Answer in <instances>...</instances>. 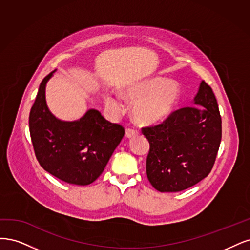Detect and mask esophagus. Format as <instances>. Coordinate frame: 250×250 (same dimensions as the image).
I'll return each instance as SVG.
<instances>
[{"mask_svg": "<svg viewBox=\"0 0 250 250\" xmlns=\"http://www.w3.org/2000/svg\"><path fill=\"white\" fill-rule=\"evenodd\" d=\"M138 134H139L138 131L134 130V128H131V127H128L125 130V136L127 137V138H132V137L138 135Z\"/></svg>", "mask_w": 250, "mask_h": 250, "instance_id": "34e87169", "label": "esophagus"}]
</instances>
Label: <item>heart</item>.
Here are the masks:
<instances>
[{"label": "heart", "mask_w": 250, "mask_h": 250, "mask_svg": "<svg viewBox=\"0 0 250 250\" xmlns=\"http://www.w3.org/2000/svg\"><path fill=\"white\" fill-rule=\"evenodd\" d=\"M179 94L178 84L160 77L136 83L124 91L125 99L134 103L133 116L141 125H152L163 120L170 113ZM106 104L114 112L122 110L119 102L112 96H107Z\"/></svg>", "instance_id": "obj_1"}]
</instances>
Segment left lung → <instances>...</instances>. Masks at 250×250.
I'll return each mask as SVG.
<instances>
[{
    "instance_id": "obj_1",
    "label": "left lung",
    "mask_w": 250,
    "mask_h": 250,
    "mask_svg": "<svg viewBox=\"0 0 250 250\" xmlns=\"http://www.w3.org/2000/svg\"><path fill=\"white\" fill-rule=\"evenodd\" d=\"M149 142L146 174L160 192H179L211 172L218 152L222 127L212 88L200 83L194 106L171 112L156 125L142 127Z\"/></svg>"
}]
</instances>
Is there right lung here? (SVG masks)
Returning a JSON list of instances; mask_svg holds the SVG:
<instances>
[{
  "label": "right lung",
  "instance_id": "add662e5",
  "mask_svg": "<svg viewBox=\"0 0 250 250\" xmlns=\"http://www.w3.org/2000/svg\"><path fill=\"white\" fill-rule=\"evenodd\" d=\"M53 72L40 83L30 111L32 144L45 171L65 183L85 186L102 174L122 141L125 128L108 122L93 109L76 122L56 118L45 102V85Z\"/></svg>",
  "mask_w": 250,
  "mask_h": 250
}]
</instances>
